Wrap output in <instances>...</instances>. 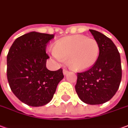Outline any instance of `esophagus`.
<instances>
[{"label": "esophagus", "instance_id": "obj_1", "mask_svg": "<svg viewBox=\"0 0 128 128\" xmlns=\"http://www.w3.org/2000/svg\"><path fill=\"white\" fill-rule=\"evenodd\" d=\"M68 73V70H67V69H66V68L63 69V73H64V75H66Z\"/></svg>", "mask_w": 128, "mask_h": 128}]
</instances>
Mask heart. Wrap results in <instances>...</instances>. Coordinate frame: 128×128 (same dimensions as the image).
Returning <instances> with one entry per match:
<instances>
[{
    "label": "heart",
    "mask_w": 128,
    "mask_h": 128,
    "mask_svg": "<svg viewBox=\"0 0 128 128\" xmlns=\"http://www.w3.org/2000/svg\"><path fill=\"white\" fill-rule=\"evenodd\" d=\"M100 53V46L94 39L82 35H75L62 39L56 43L52 56L62 62L68 60L71 68L84 70L96 63Z\"/></svg>",
    "instance_id": "obj_1"
}]
</instances>
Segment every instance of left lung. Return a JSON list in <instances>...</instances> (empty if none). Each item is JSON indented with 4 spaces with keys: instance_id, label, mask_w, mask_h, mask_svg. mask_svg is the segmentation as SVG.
I'll return each instance as SVG.
<instances>
[{
    "instance_id": "8db88e82",
    "label": "left lung",
    "mask_w": 128,
    "mask_h": 128,
    "mask_svg": "<svg viewBox=\"0 0 128 128\" xmlns=\"http://www.w3.org/2000/svg\"><path fill=\"white\" fill-rule=\"evenodd\" d=\"M89 31L98 42L100 53L93 66L77 73L76 91L84 102L100 104L110 100L119 87L122 78L120 57L110 38L96 30Z\"/></svg>"
}]
</instances>
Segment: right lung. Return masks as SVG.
Returning <instances> with one entry per match:
<instances>
[{
	"instance_id": "obj_1",
	"label": "right lung",
	"mask_w": 128,
	"mask_h": 128,
	"mask_svg": "<svg viewBox=\"0 0 128 128\" xmlns=\"http://www.w3.org/2000/svg\"><path fill=\"white\" fill-rule=\"evenodd\" d=\"M54 34L36 32L25 34L12 44L7 56V76L12 92L20 101L32 107L45 105L52 100L62 69L52 71L46 66L49 56L47 44Z\"/></svg>"
}]
</instances>
